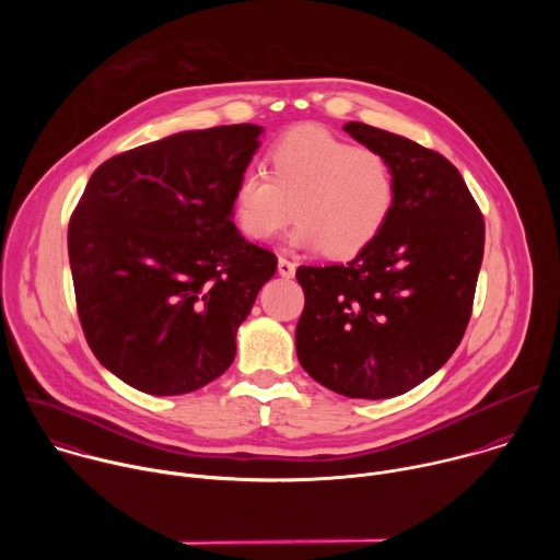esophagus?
Listing matches in <instances>:
<instances>
[{
  "mask_svg": "<svg viewBox=\"0 0 560 560\" xmlns=\"http://www.w3.org/2000/svg\"><path fill=\"white\" fill-rule=\"evenodd\" d=\"M294 270H296L294 261H290V259H285V257H279V275H281V277L290 279V277L294 275Z\"/></svg>",
  "mask_w": 560,
  "mask_h": 560,
  "instance_id": "1",
  "label": "esophagus"
}]
</instances>
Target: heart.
<instances>
[{
	"label": "heart",
	"instance_id": "obj_1",
	"mask_svg": "<svg viewBox=\"0 0 560 560\" xmlns=\"http://www.w3.org/2000/svg\"><path fill=\"white\" fill-rule=\"evenodd\" d=\"M270 175L248 168L232 192V214L246 236L264 242L292 214L290 244L346 259L368 248L389 221L398 179L392 159L322 128L296 126L270 152Z\"/></svg>",
	"mask_w": 560,
	"mask_h": 560
}]
</instances>
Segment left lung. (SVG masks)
<instances>
[{"label":"left lung","mask_w":560,"mask_h":560,"mask_svg":"<svg viewBox=\"0 0 560 560\" xmlns=\"http://www.w3.org/2000/svg\"><path fill=\"white\" fill-rule=\"evenodd\" d=\"M343 130L392 159L398 197L381 234L350 264L296 268L305 294L296 357L343 396L389 398L432 376L458 348L486 221L441 152L361 121Z\"/></svg>","instance_id":"8db88e82"}]
</instances>
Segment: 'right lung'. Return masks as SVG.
Returning <instances> with one entry per match:
<instances>
[{"label":"right lung","instance_id":"right-lung-1","mask_svg":"<svg viewBox=\"0 0 560 560\" xmlns=\"http://www.w3.org/2000/svg\"><path fill=\"white\" fill-rule=\"evenodd\" d=\"M253 124L179 132L110 156L68 223L84 337L124 383L156 396L221 376L236 328L277 272L232 223V192L259 145Z\"/></svg>","mask_w":560,"mask_h":560}]
</instances>
